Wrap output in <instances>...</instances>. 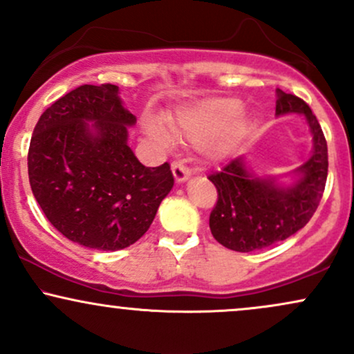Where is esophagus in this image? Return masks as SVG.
Listing matches in <instances>:
<instances>
[{"instance_id": "obj_1", "label": "esophagus", "mask_w": 354, "mask_h": 354, "mask_svg": "<svg viewBox=\"0 0 354 354\" xmlns=\"http://www.w3.org/2000/svg\"><path fill=\"white\" fill-rule=\"evenodd\" d=\"M171 171H173V174H174V178H176V181H185V180H188L189 174H191L189 168H188V166H186V163H185V161H183V160L173 161Z\"/></svg>"}]
</instances>
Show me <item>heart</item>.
<instances>
[{"mask_svg": "<svg viewBox=\"0 0 354 354\" xmlns=\"http://www.w3.org/2000/svg\"><path fill=\"white\" fill-rule=\"evenodd\" d=\"M239 111H241V103L238 100H211L185 113L178 120V123H174V129H176V133H183V135L200 140V138L216 135L230 125L228 135L230 138H234L241 135L243 129H245V123L236 120ZM149 133L163 143H168V136L158 126H149Z\"/></svg>", "mask_w": 354, "mask_h": 354, "instance_id": "obj_1", "label": "heart"}]
</instances>
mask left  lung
I'll return each mask as SVG.
<instances>
[{"mask_svg": "<svg viewBox=\"0 0 354 354\" xmlns=\"http://www.w3.org/2000/svg\"><path fill=\"white\" fill-rule=\"evenodd\" d=\"M303 113L315 141L310 160L293 188H278L273 181L253 178L241 158L225 163L208 180L216 186L218 200L209 214L214 239L228 250L250 253L290 238L310 221L328 178V145L323 129L306 101L278 89L276 115Z\"/></svg>", "mask_w": 354, "mask_h": 354, "instance_id": "left-lung-1", "label": "left lung"}]
</instances>
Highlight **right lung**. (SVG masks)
I'll return each instance as SVG.
<instances>
[{"label":"right lung","instance_id":"obj_1","mask_svg":"<svg viewBox=\"0 0 354 354\" xmlns=\"http://www.w3.org/2000/svg\"><path fill=\"white\" fill-rule=\"evenodd\" d=\"M135 121L109 83L75 88L39 116L28 149L30 185L48 221L71 241L101 251L133 245L171 191L169 163L148 168L126 145Z\"/></svg>","mask_w":354,"mask_h":354}]
</instances>
